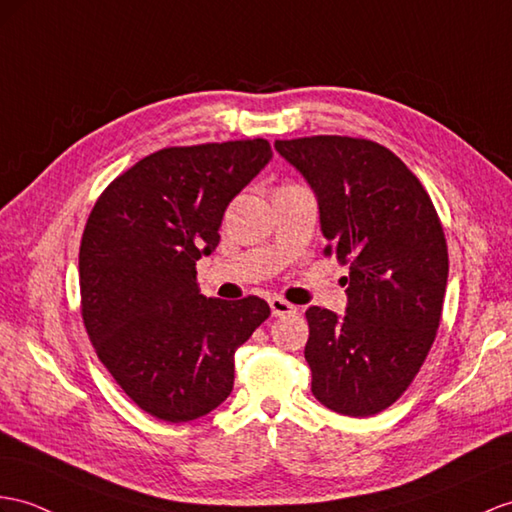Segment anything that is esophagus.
I'll return each mask as SVG.
<instances>
[{"label":"esophagus","instance_id":"esophagus-1","mask_svg":"<svg viewBox=\"0 0 512 512\" xmlns=\"http://www.w3.org/2000/svg\"><path fill=\"white\" fill-rule=\"evenodd\" d=\"M269 306L273 317H284V315H295L297 306H293L291 302H286L282 297H269Z\"/></svg>","mask_w":512,"mask_h":512}]
</instances>
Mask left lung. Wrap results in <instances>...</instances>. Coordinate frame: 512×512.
I'll return each mask as SVG.
<instances>
[{"mask_svg": "<svg viewBox=\"0 0 512 512\" xmlns=\"http://www.w3.org/2000/svg\"><path fill=\"white\" fill-rule=\"evenodd\" d=\"M273 147L317 197L323 252L350 265L345 315L306 310L310 391L339 415H376L415 380L439 330L450 269L439 215L378 143L306 136Z\"/></svg>", "mask_w": 512, "mask_h": 512, "instance_id": "obj_1", "label": "left lung"}]
</instances>
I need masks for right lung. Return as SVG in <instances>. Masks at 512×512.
Here are the masks:
<instances>
[{"instance_id":"1","label":"right lung","mask_w":512,"mask_h":512,"mask_svg":"<svg viewBox=\"0 0 512 512\" xmlns=\"http://www.w3.org/2000/svg\"><path fill=\"white\" fill-rule=\"evenodd\" d=\"M271 156L265 139L165 147L112 180L86 221L84 328L123 393L156 419L193 421L226 402L234 352L271 315L256 295L204 297L195 271Z\"/></svg>"}]
</instances>
